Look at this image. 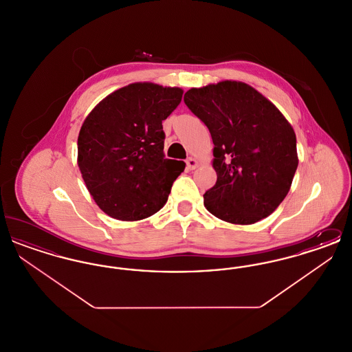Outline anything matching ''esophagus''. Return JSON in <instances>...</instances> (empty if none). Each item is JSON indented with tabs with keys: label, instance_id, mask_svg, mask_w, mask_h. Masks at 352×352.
Instances as JSON below:
<instances>
[{
	"label": "esophagus",
	"instance_id": "1",
	"mask_svg": "<svg viewBox=\"0 0 352 352\" xmlns=\"http://www.w3.org/2000/svg\"><path fill=\"white\" fill-rule=\"evenodd\" d=\"M198 161L195 160V158H188L187 161H186V166L188 170H194V168H198Z\"/></svg>",
	"mask_w": 352,
	"mask_h": 352
}]
</instances>
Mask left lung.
Segmentation results:
<instances>
[{"label": "left lung", "instance_id": "8db88e82", "mask_svg": "<svg viewBox=\"0 0 352 352\" xmlns=\"http://www.w3.org/2000/svg\"><path fill=\"white\" fill-rule=\"evenodd\" d=\"M214 142L217 184L204 207L231 224H253L284 201L298 166L297 140L280 109L250 84L221 80L184 94Z\"/></svg>", "mask_w": 352, "mask_h": 352}]
</instances>
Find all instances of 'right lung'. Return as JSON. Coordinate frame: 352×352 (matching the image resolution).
<instances>
[{"label": "right lung", "instance_id": "1", "mask_svg": "<svg viewBox=\"0 0 352 352\" xmlns=\"http://www.w3.org/2000/svg\"><path fill=\"white\" fill-rule=\"evenodd\" d=\"M184 89L137 82L109 94L78 137V166L101 211L122 221L149 218L168 201L184 161L165 158L162 121Z\"/></svg>", "mask_w": 352, "mask_h": 352}]
</instances>
